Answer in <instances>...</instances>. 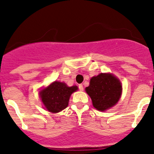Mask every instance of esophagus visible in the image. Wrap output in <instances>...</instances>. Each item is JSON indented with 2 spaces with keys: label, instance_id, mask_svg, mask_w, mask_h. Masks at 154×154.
Here are the masks:
<instances>
[{
  "label": "esophagus",
  "instance_id": "34e87169",
  "mask_svg": "<svg viewBox=\"0 0 154 154\" xmlns=\"http://www.w3.org/2000/svg\"><path fill=\"white\" fill-rule=\"evenodd\" d=\"M78 88H79V90H80V91H83V85H82V84L79 85Z\"/></svg>",
  "mask_w": 154,
  "mask_h": 154
}]
</instances>
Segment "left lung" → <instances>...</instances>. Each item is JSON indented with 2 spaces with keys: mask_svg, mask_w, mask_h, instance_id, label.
<instances>
[{
  "mask_svg": "<svg viewBox=\"0 0 154 154\" xmlns=\"http://www.w3.org/2000/svg\"><path fill=\"white\" fill-rule=\"evenodd\" d=\"M94 108L105 111L119 101L122 86L119 79L110 74H100L91 77L89 86L86 88Z\"/></svg>",
  "mask_w": 154,
  "mask_h": 154,
  "instance_id": "8db88e82",
  "label": "left lung"
}]
</instances>
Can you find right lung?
Here are the masks:
<instances>
[{
    "mask_svg": "<svg viewBox=\"0 0 154 154\" xmlns=\"http://www.w3.org/2000/svg\"><path fill=\"white\" fill-rule=\"evenodd\" d=\"M77 90V86L68 87L65 83L55 81L40 91V97L48 111L56 113L68 106L70 96Z\"/></svg>",
    "mask_w": 154,
    "mask_h": 154,
    "instance_id": "obj_1",
    "label": "right lung"
}]
</instances>
